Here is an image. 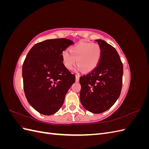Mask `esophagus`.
<instances>
[{
    "label": "esophagus",
    "mask_w": 149,
    "mask_h": 149,
    "mask_svg": "<svg viewBox=\"0 0 149 149\" xmlns=\"http://www.w3.org/2000/svg\"><path fill=\"white\" fill-rule=\"evenodd\" d=\"M79 81V76L78 74L76 75V81L78 82Z\"/></svg>",
    "instance_id": "obj_1"
}]
</instances>
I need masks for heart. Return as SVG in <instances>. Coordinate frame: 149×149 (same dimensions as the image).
Segmentation results:
<instances>
[{
  "mask_svg": "<svg viewBox=\"0 0 149 149\" xmlns=\"http://www.w3.org/2000/svg\"><path fill=\"white\" fill-rule=\"evenodd\" d=\"M69 52L65 50L62 53L63 61L67 69L71 70L75 65L76 60L79 68L84 72L93 70L100 60L101 48L97 43L81 42L71 47Z\"/></svg>",
  "mask_w": 149,
  "mask_h": 149,
  "instance_id": "1",
  "label": "heart"
}]
</instances>
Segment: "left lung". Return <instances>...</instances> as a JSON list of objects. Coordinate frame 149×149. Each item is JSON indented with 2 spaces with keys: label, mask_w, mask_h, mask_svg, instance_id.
Returning <instances> with one entry per match:
<instances>
[{
  "label": "left lung",
  "mask_w": 149,
  "mask_h": 149,
  "mask_svg": "<svg viewBox=\"0 0 149 149\" xmlns=\"http://www.w3.org/2000/svg\"><path fill=\"white\" fill-rule=\"evenodd\" d=\"M101 48L96 67L81 76L80 101L86 109L100 114L109 109L120 96L123 65L116 49L102 40H96Z\"/></svg>",
  "instance_id": "left-lung-1"
}]
</instances>
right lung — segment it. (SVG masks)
Masks as SVG:
<instances>
[{
	"instance_id": "1",
	"label": "right lung",
	"mask_w": 149,
	"mask_h": 149,
	"mask_svg": "<svg viewBox=\"0 0 149 149\" xmlns=\"http://www.w3.org/2000/svg\"><path fill=\"white\" fill-rule=\"evenodd\" d=\"M74 42L66 38L47 40L30 49L22 66L26 98L43 115L55 114L63 104L66 94L75 82L63 63L62 53Z\"/></svg>"
}]
</instances>
